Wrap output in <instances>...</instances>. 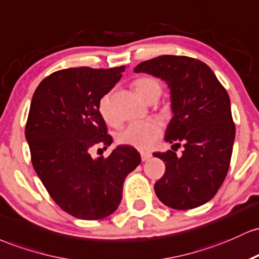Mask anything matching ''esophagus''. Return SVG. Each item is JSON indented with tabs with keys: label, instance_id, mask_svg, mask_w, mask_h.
<instances>
[{
	"label": "esophagus",
	"instance_id": "1",
	"mask_svg": "<svg viewBox=\"0 0 259 259\" xmlns=\"http://www.w3.org/2000/svg\"><path fill=\"white\" fill-rule=\"evenodd\" d=\"M141 158H142V161H147V160H149L150 158H152V154L147 153V152H142L141 153Z\"/></svg>",
	"mask_w": 259,
	"mask_h": 259
}]
</instances>
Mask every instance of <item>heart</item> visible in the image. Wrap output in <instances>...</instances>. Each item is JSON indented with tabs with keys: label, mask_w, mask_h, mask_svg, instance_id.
Listing matches in <instances>:
<instances>
[{
	"label": "heart",
	"mask_w": 259,
	"mask_h": 259,
	"mask_svg": "<svg viewBox=\"0 0 259 259\" xmlns=\"http://www.w3.org/2000/svg\"><path fill=\"white\" fill-rule=\"evenodd\" d=\"M133 88L139 98L148 101L153 97H160L161 84L154 77H142L135 80ZM99 114L101 118L110 126L117 124V118L112 112L111 104H110L109 95H104L100 99L98 105ZM161 136V128L156 122L143 121V122H132L126 128H123L118 133L117 142L120 144L128 145L136 148L138 150H148L153 147L156 139Z\"/></svg>",
	"instance_id": "b5f03b06"
}]
</instances>
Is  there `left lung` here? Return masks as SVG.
I'll list each match as a JSON object with an SVG mask.
<instances>
[{
    "mask_svg": "<svg viewBox=\"0 0 259 259\" xmlns=\"http://www.w3.org/2000/svg\"><path fill=\"white\" fill-rule=\"evenodd\" d=\"M136 73H148L170 88L172 118L165 141L179 146L154 153L165 162V174L154 185L158 198L179 210L197 208L215 196L230 166L235 123L230 98L209 67L187 56L162 55L144 61Z\"/></svg>",
    "mask_w": 259,
    "mask_h": 259,
    "instance_id": "1",
    "label": "left lung"
}]
</instances>
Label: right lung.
Listing matches in <instances>:
<instances>
[{
	"label": "right lung",
	"mask_w": 259,
	"mask_h": 259,
	"mask_svg": "<svg viewBox=\"0 0 259 259\" xmlns=\"http://www.w3.org/2000/svg\"><path fill=\"white\" fill-rule=\"evenodd\" d=\"M124 68L61 69L46 77L31 99L25 138L34 170L56 204L78 219L114 213L124 179L141 162L128 145H118L107 158L89 154L94 145L106 149L112 143L98 105Z\"/></svg>",
	"instance_id": "right-lung-1"
}]
</instances>
